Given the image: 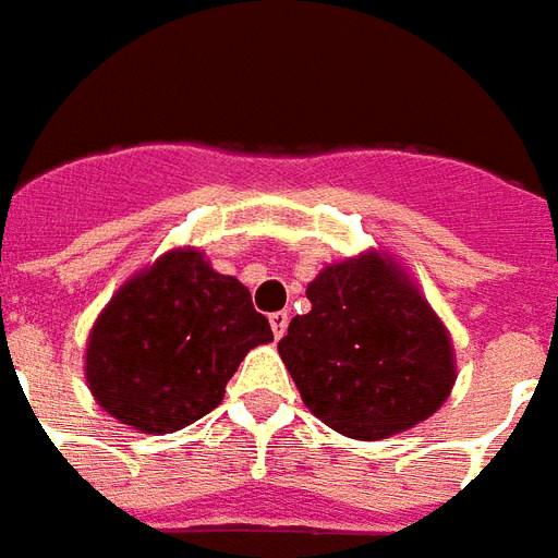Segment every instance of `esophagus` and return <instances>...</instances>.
<instances>
[{
	"mask_svg": "<svg viewBox=\"0 0 558 558\" xmlns=\"http://www.w3.org/2000/svg\"><path fill=\"white\" fill-rule=\"evenodd\" d=\"M288 323H291V314H288V311H276V314H270V328H274L276 340H282L284 331H288Z\"/></svg>",
	"mask_w": 558,
	"mask_h": 558,
	"instance_id": "esophagus-1",
	"label": "esophagus"
}]
</instances>
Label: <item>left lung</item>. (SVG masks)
Returning <instances> with one entry per match:
<instances>
[{
  "instance_id": "obj_1",
  "label": "left lung",
  "mask_w": 558,
  "mask_h": 558,
  "mask_svg": "<svg viewBox=\"0 0 558 558\" xmlns=\"http://www.w3.org/2000/svg\"><path fill=\"white\" fill-rule=\"evenodd\" d=\"M279 354L311 412L356 440L412 429L456 383L449 331L398 262L363 253L307 284Z\"/></svg>"
}]
</instances>
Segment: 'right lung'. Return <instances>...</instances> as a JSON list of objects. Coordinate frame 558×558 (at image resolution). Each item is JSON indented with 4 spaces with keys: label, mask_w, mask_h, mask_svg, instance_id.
Segmentation results:
<instances>
[{
    "label": "right lung",
    "mask_w": 558,
    "mask_h": 558,
    "mask_svg": "<svg viewBox=\"0 0 558 558\" xmlns=\"http://www.w3.org/2000/svg\"><path fill=\"white\" fill-rule=\"evenodd\" d=\"M274 340L239 279L178 247L135 274L88 333L86 383L97 403L146 435L213 412L247 351Z\"/></svg>",
    "instance_id": "add662e5"
}]
</instances>
